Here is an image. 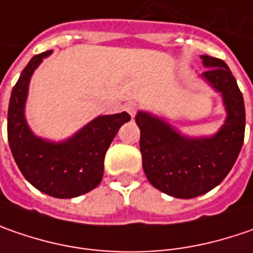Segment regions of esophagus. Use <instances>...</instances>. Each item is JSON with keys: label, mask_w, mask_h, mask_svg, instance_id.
I'll return each instance as SVG.
<instances>
[{"label": "esophagus", "mask_w": 253, "mask_h": 253, "mask_svg": "<svg viewBox=\"0 0 253 253\" xmlns=\"http://www.w3.org/2000/svg\"><path fill=\"white\" fill-rule=\"evenodd\" d=\"M125 109H126V112L131 117H134L136 113H137V105L134 102H127L126 105H125Z\"/></svg>", "instance_id": "34e87169"}]
</instances>
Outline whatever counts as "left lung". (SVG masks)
Listing matches in <instances>:
<instances>
[{
    "label": "left lung",
    "mask_w": 253,
    "mask_h": 253,
    "mask_svg": "<svg viewBox=\"0 0 253 253\" xmlns=\"http://www.w3.org/2000/svg\"><path fill=\"white\" fill-rule=\"evenodd\" d=\"M203 76L224 97L228 117L211 138H187L147 113L138 112L143 170L153 187L175 198H194L211 191L231 171L245 137V105L235 78L222 59L201 56Z\"/></svg>",
    "instance_id": "left-lung-1"
}]
</instances>
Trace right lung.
I'll return each mask as SVG.
<instances>
[{"instance_id":"obj_1","label":"right lung","mask_w":253,"mask_h":253,"mask_svg":"<svg viewBox=\"0 0 253 253\" xmlns=\"http://www.w3.org/2000/svg\"><path fill=\"white\" fill-rule=\"evenodd\" d=\"M50 50L35 55L15 83L8 106V143L18 169L39 191L55 198H73L96 188L103 177L105 156L126 112L100 116L65 143L35 137L24 117L28 83L32 72Z\"/></svg>"}]
</instances>
